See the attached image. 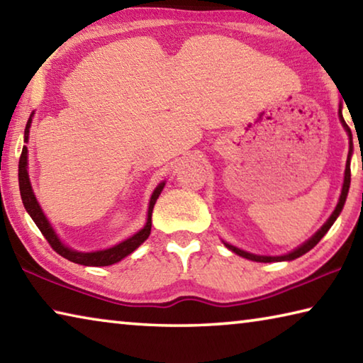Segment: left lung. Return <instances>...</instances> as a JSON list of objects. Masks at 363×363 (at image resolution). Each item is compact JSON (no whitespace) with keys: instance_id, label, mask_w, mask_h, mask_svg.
Segmentation results:
<instances>
[{"instance_id":"obj_1","label":"left lung","mask_w":363,"mask_h":363,"mask_svg":"<svg viewBox=\"0 0 363 363\" xmlns=\"http://www.w3.org/2000/svg\"><path fill=\"white\" fill-rule=\"evenodd\" d=\"M340 120H341V123H342L344 130H346V131H347V134H349V139H351V150H349V155H347V163H346V171H344V184H342V190H341L340 201H337V205H336V208H335L333 214H331V216H330V219L327 220V223H325V224L322 225V229L318 230L314 237L309 238V240H307L304 245H301L299 248H296V250H294V251H291V253H288V255H285V256H256V255L247 253V251H243V250H238V248H235V247H232V245H229V243H225V247H227V248L232 250L233 253H237L238 256H242V257H247V259L256 261V262L291 261V259H296V257H299V256L306 255L307 251H311L312 248L315 247V245H317L318 242L322 240L325 233H327V232L330 230V227L333 225V223H335V220H336V218L340 216V213H341L342 206H344V201H346V196H347V192H349V186H351V155H352V133H351V128H349V126L346 125V121H344V118H342L341 108H340Z\"/></svg>"}]
</instances>
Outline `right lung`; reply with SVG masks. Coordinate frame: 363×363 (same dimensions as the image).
<instances>
[{
	"label": "right lung",
	"instance_id": "obj_1",
	"mask_svg": "<svg viewBox=\"0 0 363 363\" xmlns=\"http://www.w3.org/2000/svg\"><path fill=\"white\" fill-rule=\"evenodd\" d=\"M30 123H32V115L27 121L26 126V143L28 140V130H30ZM27 147L23 145L21 158H19V187H21V196H22V203L26 206L27 213L32 216L35 220V224L38 225V229L41 230L43 235L48 240V243L51 245L52 250L59 253L65 259H69L75 264H82V266H110V264H115L121 261L123 257H126L128 255H131L134 250H136L140 243L145 242L150 235V229H152V210L153 205L158 199V195L162 194V190L164 187V182L160 184V186L153 190L152 199H150V205H149V214H147V223L144 225V229H140L138 233H134L133 237L128 238V240L121 242L115 247L108 248V250H102V251H94V253H78V251H73L70 248L64 247L62 243L56 235V232L52 230V227L49 225L48 219L45 214H43L41 208L36 201L32 186H30V179H28V173H27Z\"/></svg>",
	"mask_w": 363,
	"mask_h": 363
}]
</instances>
